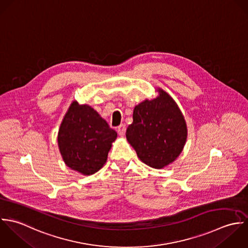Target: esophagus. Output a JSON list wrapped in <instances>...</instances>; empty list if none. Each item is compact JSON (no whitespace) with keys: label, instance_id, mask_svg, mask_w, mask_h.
I'll use <instances>...</instances> for the list:
<instances>
[{"label":"esophagus","instance_id":"obj_1","mask_svg":"<svg viewBox=\"0 0 248 248\" xmlns=\"http://www.w3.org/2000/svg\"><path fill=\"white\" fill-rule=\"evenodd\" d=\"M125 130H126L125 124H121V125L118 126V128H117V131H118V133H119L121 136H124V135Z\"/></svg>","mask_w":248,"mask_h":248}]
</instances>
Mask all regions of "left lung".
<instances>
[{"label":"left lung","instance_id":"1","mask_svg":"<svg viewBox=\"0 0 248 248\" xmlns=\"http://www.w3.org/2000/svg\"><path fill=\"white\" fill-rule=\"evenodd\" d=\"M155 99L135 106L133 123L126 129V139L140 160L154 169L172 163L187 140V125L172 98L161 88Z\"/></svg>","mask_w":248,"mask_h":248}]
</instances>
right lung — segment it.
I'll return each instance as SVG.
<instances>
[{
	"instance_id": "add662e5",
	"label": "right lung",
	"mask_w": 248,
	"mask_h": 248,
	"mask_svg": "<svg viewBox=\"0 0 248 248\" xmlns=\"http://www.w3.org/2000/svg\"><path fill=\"white\" fill-rule=\"evenodd\" d=\"M117 132L87 104L73 101L58 131V147L65 164L84 175L97 172L107 160Z\"/></svg>"
}]
</instances>
